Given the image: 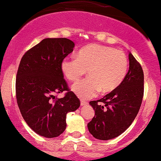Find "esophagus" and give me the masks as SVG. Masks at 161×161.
<instances>
[{
	"instance_id": "esophagus-1",
	"label": "esophagus",
	"mask_w": 161,
	"mask_h": 161,
	"mask_svg": "<svg viewBox=\"0 0 161 161\" xmlns=\"http://www.w3.org/2000/svg\"><path fill=\"white\" fill-rule=\"evenodd\" d=\"M80 105L82 106V107H83V106H86V105H87V103H86V102H84V101H81V103H80Z\"/></svg>"
}]
</instances>
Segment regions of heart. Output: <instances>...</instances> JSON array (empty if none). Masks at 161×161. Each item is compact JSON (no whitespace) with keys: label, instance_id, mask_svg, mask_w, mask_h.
<instances>
[{"label":"heart","instance_id":"heart-1","mask_svg":"<svg viewBox=\"0 0 161 161\" xmlns=\"http://www.w3.org/2000/svg\"><path fill=\"white\" fill-rule=\"evenodd\" d=\"M128 61L124 52L108 46L87 45L78 52L76 58L63 59L61 70L66 79L75 82L87 71L89 77L76 82L71 90L79 98L88 99L101 91H115L125 79Z\"/></svg>","mask_w":161,"mask_h":161}]
</instances>
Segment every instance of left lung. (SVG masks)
<instances>
[{"label": "left lung", "instance_id": "1", "mask_svg": "<svg viewBox=\"0 0 161 161\" xmlns=\"http://www.w3.org/2000/svg\"><path fill=\"white\" fill-rule=\"evenodd\" d=\"M128 59L129 70L122 83L99 100L90 102L95 116L87 127L98 140H111L124 133L140 108L144 95V72L130 52ZM98 102L101 103L98 104Z\"/></svg>", "mask_w": 161, "mask_h": 161}]
</instances>
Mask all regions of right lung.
Wrapping results in <instances>:
<instances>
[{"instance_id":"add662e5","label":"right lung","mask_w":161,"mask_h":161,"mask_svg":"<svg viewBox=\"0 0 161 161\" xmlns=\"http://www.w3.org/2000/svg\"><path fill=\"white\" fill-rule=\"evenodd\" d=\"M67 38H45L23 55L16 79L17 102L23 119L37 134L46 138L60 136L66 127L67 113L80 101L69 91L61 63L74 50ZM67 90L65 97L55 98Z\"/></svg>"}]
</instances>
